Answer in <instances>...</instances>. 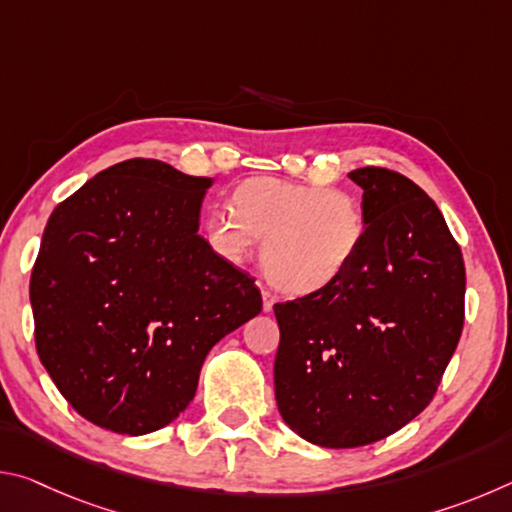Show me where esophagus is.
I'll use <instances>...</instances> for the list:
<instances>
[{
  "mask_svg": "<svg viewBox=\"0 0 512 512\" xmlns=\"http://www.w3.org/2000/svg\"><path fill=\"white\" fill-rule=\"evenodd\" d=\"M262 302H264V311H273V305L277 302V296L271 291H262Z\"/></svg>",
  "mask_w": 512,
  "mask_h": 512,
  "instance_id": "1",
  "label": "esophagus"
}]
</instances>
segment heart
I'll use <instances>...</instances> for the list:
<instances>
[{"instance_id": "heart-1", "label": "heart", "mask_w": 512, "mask_h": 512, "mask_svg": "<svg viewBox=\"0 0 512 512\" xmlns=\"http://www.w3.org/2000/svg\"><path fill=\"white\" fill-rule=\"evenodd\" d=\"M235 207H212L205 237L216 255L244 262L264 239L262 268L277 289L307 296L348 271L366 235L361 205L336 189L259 176L232 194Z\"/></svg>"}]
</instances>
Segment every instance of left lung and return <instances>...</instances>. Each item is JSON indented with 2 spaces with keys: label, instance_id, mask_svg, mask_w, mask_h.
<instances>
[{
  "label": "left lung",
  "instance_id": "obj_1",
  "mask_svg": "<svg viewBox=\"0 0 512 512\" xmlns=\"http://www.w3.org/2000/svg\"><path fill=\"white\" fill-rule=\"evenodd\" d=\"M366 235L332 287L277 302L275 400L311 445L391 436L427 409L458 345L465 264L436 203L402 173H348Z\"/></svg>",
  "mask_w": 512,
  "mask_h": 512
}]
</instances>
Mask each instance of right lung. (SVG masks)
<instances>
[{"label":"right lung","mask_w":512,"mask_h":512,"mask_svg":"<svg viewBox=\"0 0 512 512\" xmlns=\"http://www.w3.org/2000/svg\"><path fill=\"white\" fill-rule=\"evenodd\" d=\"M212 185L133 158L49 216L29 289L38 357L97 427H167L194 400L214 345L262 311L253 277L198 235Z\"/></svg>","instance_id":"right-lung-1"}]
</instances>
